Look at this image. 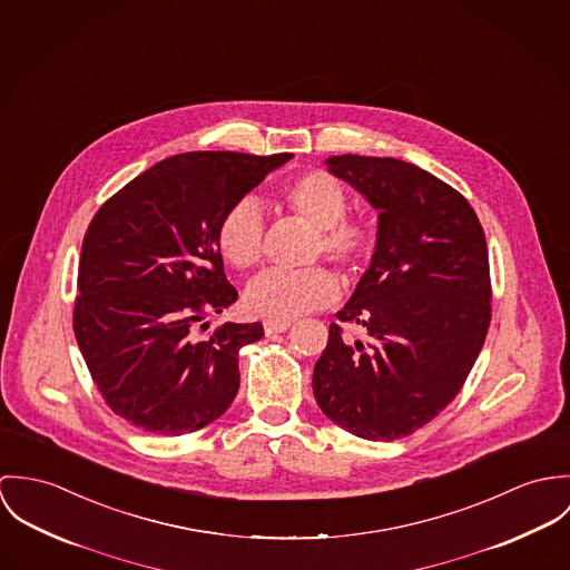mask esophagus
I'll list each match as a JSON object with an SVG mask.
<instances>
[{
    "label": "esophagus",
    "mask_w": 570,
    "mask_h": 570,
    "mask_svg": "<svg viewBox=\"0 0 570 570\" xmlns=\"http://www.w3.org/2000/svg\"><path fill=\"white\" fill-rule=\"evenodd\" d=\"M291 327V321H264V332L271 336V334H277V332H286Z\"/></svg>",
    "instance_id": "1"
}]
</instances>
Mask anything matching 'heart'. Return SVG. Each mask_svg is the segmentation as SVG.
Here are the masks:
<instances>
[{"label": "heart", "instance_id": "obj_1", "mask_svg": "<svg viewBox=\"0 0 570 570\" xmlns=\"http://www.w3.org/2000/svg\"><path fill=\"white\" fill-rule=\"evenodd\" d=\"M286 207L318 232L313 257H327L343 271H356L374 249L376 232L370 218L347 216V191L323 170H311L284 186ZM216 243L223 257L247 271L264 254V216L254 198L236 200L218 220ZM338 297L332 271L313 266L306 271H266L245 293V306L266 321H291L330 306Z\"/></svg>", "mask_w": 570, "mask_h": 570}]
</instances>
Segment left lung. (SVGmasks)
I'll return each mask as SVG.
<instances>
[{"label":"left lung","instance_id":"left-lung-1","mask_svg":"<svg viewBox=\"0 0 570 570\" xmlns=\"http://www.w3.org/2000/svg\"><path fill=\"white\" fill-rule=\"evenodd\" d=\"M325 164L379 209V238L370 268L336 313L363 325L370 341H352L332 323L313 391L341 429L393 442L442 413L485 343L488 243L470 203L409 161L338 155Z\"/></svg>","mask_w":570,"mask_h":570}]
</instances>
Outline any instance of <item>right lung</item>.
Here are the masks:
<instances>
[{
  "label": "right lung",
  "instance_id": "1",
  "mask_svg": "<svg viewBox=\"0 0 570 570\" xmlns=\"http://www.w3.org/2000/svg\"><path fill=\"white\" fill-rule=\"evenodd\" d=\"M293 155L227 150L168 157L116 191L87 227L73 334L111 411L155 435L194 433L234 402L240 347L262 323L205 316L238 299L216 227Z\"/></svg>",
  "mask_w": 570,
  "mask_h": 570
}]
</instances>
